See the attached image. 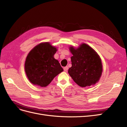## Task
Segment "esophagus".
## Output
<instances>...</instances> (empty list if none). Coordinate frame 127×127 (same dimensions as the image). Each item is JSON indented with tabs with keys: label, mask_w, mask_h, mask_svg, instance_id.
Segmentation results:
<instances>
[{
	"label": "esophagus",
	"mask_w": 127,
	"mask_h": 127,
	"mask_svg": "<svg viewBox=\"0 0 127 127\" xmlns=\"http://www.w3.org/2000/svg\"><path fill=\"white\" fill-rule=\"evenodd\" d=\"M68 69V66H66V67H64V71H67Z\"/></svg>",
	"instance_id": "1"
}]
</instances>
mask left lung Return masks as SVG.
<instances>
[{"label": "left lung", "mask_w": 127, "mask_h": 127, "mask_svg": "<svg viewBox=\"0 0 127 127\" xmlns=\"http://www.w3.org/2000/svg\"><path fill=\"white\" fill-rule=\"evenodd\" d=\"M70 50L73 56L68 73L74 81L82 87L97 82L102 72L101 60L97 53L85 43L77 49L71 47Z\"/></svg>", "instance_id": "8db88e82"}]
</instances>
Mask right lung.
Segmentation results:
<instances>
[{
	"instance_id": "1",
	"label": "right lung",
	"mask_w": 127,
	"mask_h": 127,
	"mask_svg": "<svg viewBox=\"0 0 127 127\" xmlns=\"http://www.w3.org/2000/svg\"><path fill=\"white\" fill-rule=\"evenodd\" d=\"M57 49L49 43L34 47L26 57L25 70L30 81L34 85L45 87L64 69L54 58Z\"/></svg>"
}]
</instances>
